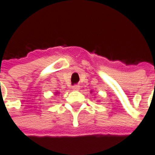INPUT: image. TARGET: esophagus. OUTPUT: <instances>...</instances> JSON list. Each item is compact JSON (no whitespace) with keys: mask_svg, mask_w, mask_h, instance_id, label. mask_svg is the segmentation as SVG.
I'll return each mask as SVG.
<instances>
[{"mask_svg":"<svg viewBox=\"0 0 155 155\" xmlns=\"http://www.w3.org/2000/svg\"><path fill=\"white\" fill-rule=\"evenodd\" d=\"M72 89H73L74 91H78V90L80 89V85H73V87H72Z\"/></svg>","mask_w":155,"mask_h":155,"instance_id":"34e87169","label":"esophagus"}]
</instances>
